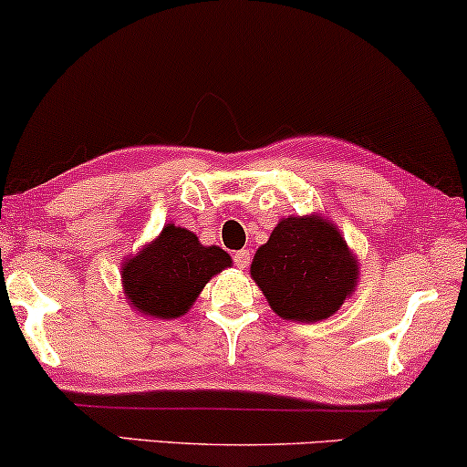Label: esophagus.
Segmentation results:
<instances>
[{"label":"esophagus","instance_id":"34e87169","mask_svg":"<svg viewBox=\"0 0 467 467\" xmlns=\"http://www.w3.org/2000/svg\"><path fill=\"white\" fill-rule=\"evenodd\" d=\"M234 262H235V265H238L240 270H244L246 265L251 264V251H248V248H242V251L234 253Z\"/></svg>","mask_w":467,"mask_h":467}]
</instances>
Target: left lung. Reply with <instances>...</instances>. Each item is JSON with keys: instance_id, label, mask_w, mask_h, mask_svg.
<instances>
[{"instance_id": "8db88e82", "label": "left lung", "mask_w": 467, "mask_h": 467, "mask_svg": "<svg viewBox=\"0 0 467 467\" xmlns=\"http://www.w3.org/2000/svg\"><path fill=\"white\" fill-rule=\"evenodd\" d=\"M251 278L278 317L315 324L352 298L360 265L335 223L313 212L276 223L253 257Z\"/></svg>"}]
</instances>
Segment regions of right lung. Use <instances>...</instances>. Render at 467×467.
Masks as SVG:
<instances>
[{
	"label": "right lung",
	"mask_w": 467,
	"mask_h": 467,
	"mask_svg": "<svg viewBox=\"0 0 467 467\" xmlns=\"http://www.w3.org/2000/svg\"><path fill=\"white\" fill-rule=\"evenodd\" d=\"M232 257L221 246H203L191 229L167 223L135 255L124 259L122 289L137 313L152 319H178L191 311L205 283Z\"/></svg>",
	"instance_id": "obj_1"
}]
</instances>
